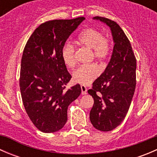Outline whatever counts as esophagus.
<instances>
[{"mask_svg":"<svg viewBox=\"0 0 157 157\" xmlns=\"http://www.w3.org/2000/svg\"><path fill=\"white\" fill-rule=\"evenodd\" d=\"M81 93L82 95H85L87 93V89L85 86H81Z\"/></svg>","mask_w":157,"mask_h":157,"instance_id":"esophagus-1","label":"esophagus"}]
</instances>
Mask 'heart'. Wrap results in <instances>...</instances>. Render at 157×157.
<instances>
[{"label":"heart","instance_id":"1","mask_svg":"<svg viewBox=\"0 0 157 157\" xmlns=\"http://www.w3.org/2000/svg\"><path fill=\"white\" fill-rule=\"evenodd\" d=\"M78 43L91 50V58L99 61L106 60L110 52L109 39L102 36L99 30L88 28L78 36ZM61 58L67 67L72 68L75 66V48L70 43L64 45L61 50ZM99 67L95 64L80 66L73 73V81L85 86L90 84L99 75Z\"/></svg>","mask_w":157,"mask_h":157}]
</instances>
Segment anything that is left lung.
Here are the masks:
<instances>
[{"label":"left lung","instance_id":"1","mask_svg":"<svg viewBox=\"0 0 157 157\" xmlns=\"http://www.w3.org/2000/svg\"><path fill=\"white\" fill-rule=\"evenodd\" d=\"M93 19L109 26L115 45L108 66L88 90L94 99L90 119L99 131H110L121 124L131 105L136 87V58L118 23L105 17Z\"/></svg>","mask_w":157,"mask_h":157}]
</instances>
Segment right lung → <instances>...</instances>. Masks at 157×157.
I'll return each instance as SVG.
<instances>
[{
  "instance_id": "add662e5",
  "label": "right lung",
  "mask_w": 157,
  "mask_h": 157,
  "mask_svg": "<svg viewBox=\"0 0 157 157\" xmlns=\"http://www.w3.org/2000/svg\"><path fill=\"white\" fill-rule=\"evenodd\" d=\"M85 20H53L36 28L21 59L20 87L28 116L39 131L53 133L67 121V108L81 93L79 84L66 85L71 75L61 58L70 35Z\"/></svg>"
}]
</instances>
